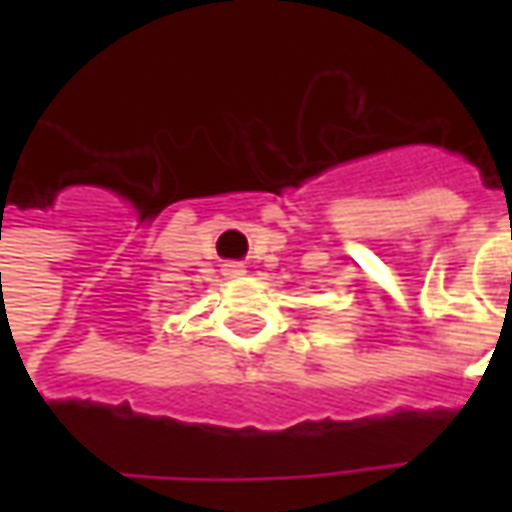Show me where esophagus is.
I'll return each mask as SVG.
<instances>
[{
	"instance_id": "esophagus-1",
	"label": "esophagus",
	"mask_w": 512,
	"mask_h": 512,
	"mask_svg": "<svg viewBox=\"0 0 512 512\" xmlns=\"http://www.w3.org/2000/svg\"><path fill=\"white\" fill-rule=\"evenodd\" d=\"M233 274H235V268H233Z\"/></svg>"
}]
</instances>
